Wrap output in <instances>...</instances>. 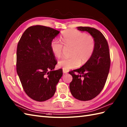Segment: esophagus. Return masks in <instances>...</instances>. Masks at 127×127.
Segmentation results:
<instances>
[{"label":"esophagus","mask_w":127,"mask_h":127,"mask_svg":"<svg viewBox=\"0 0 127 127\" xmlns=\"http://www.w3.org/2000/svg\"><path fill=\"white\" fill-rule=\"evenodd\" d=\"M63 72L64 73H67V72H68V71H67V70H63Z\"/></svg>","instance_id":"esophagus-1"}]
</instances>
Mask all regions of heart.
Masks as SVG:
<instances>
[{
  "mask_svg": "<svg viewBox=\"0 0 127 127\" xmlns=\"http://www.w3.org/2000/svg\"><path fill=\"white\" fill-rule=\"evenodd\" d=\"M64 45L71 47L70 58H63L58 63V66L67 70L83 65L89 62L96 49V40L94 37L84 32L76 30H66L61 35ZM56 39H52L50 43L51 51L56 57H60L62 54L63 44Z\"/></svg>",
  "mask_w": 127,
  "mask_h": 127,
  "instance_id": "heart-1",
  "label": "heart"
}]
</instances>
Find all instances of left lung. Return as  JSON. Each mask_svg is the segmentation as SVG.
<instances>
[{
    "label": "left lung",
    "mask_w": 127,
    "mask_h": 127,
    "mask_svg": "<svg viewBox=\"0 0 127 127\" xmlns=\"http://www.w3.org/2000/svg\"><path fill=\"white\" fill-rule=\"evenodd\" d=\"M79 31H87L96 40V49L88 62L78 69L71 71L72 80L70 83L72 95L80 101H89L103 89L110 66L108 43L101 32L89 26H79Z\"/></svg>",
    "instance_id": "left-lung-1"
}]
</instances>
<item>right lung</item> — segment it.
I'll use <instances>...</instances> for the list:
<instances>
[{
	"label": "right lung",
	"mask_w": 127,
	"mask_h": 127,
	"mask_svg": "<svg viewBox=\"0 0 127 127\" xmlns=\"http://www.w3.org/2000/svg\"><path fill=\"white\" fill-rule=\"evenodd\" d=\"M58 30L33 25L24 32L17 48L16 70L25 93L32 99L46 101L54 95L63 70H53L57 61L50 48Z\"/></svg>",
	"instance_id": "1"
}]
</instances>
